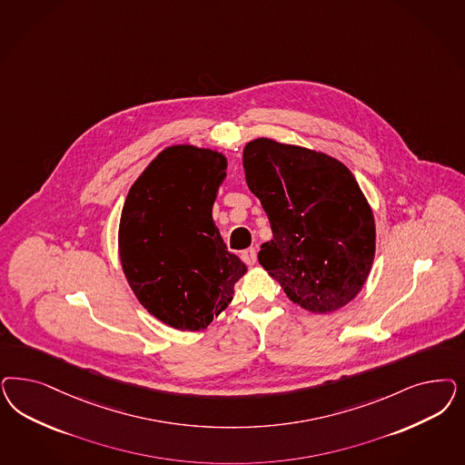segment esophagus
Here are the masks:
<instances>
[{
	"label": "esophagus",
	"instance_id": "34e87169",
	"mask_svg": "<svg viewBox=\"0 0 465 465\" xmlns=\"http://www.w3.org/2000/svg\"><path fill=\"white\" fill-rule=\"evenodd\" d=\"M241 258H242V262L244 263H248V265H255L256 263V250L255 248H248V250H244L242 253H241Z\"/></svg>",
	"mask_w": 465,
	"mask_h": 465
}]
</instances>
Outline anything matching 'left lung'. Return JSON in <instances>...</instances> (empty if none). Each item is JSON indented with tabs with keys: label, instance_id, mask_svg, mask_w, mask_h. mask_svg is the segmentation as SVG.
Here are the masks:
<instances>
[{
	"label": "left lung",
	"instance_id": "8db88e82",
	"mask_svg": "<svg viewBox=\"0 0 465 465\" xmlns=\"http://www.w3.org/2000/svg\"><path fill=\"white\" fill-rule=\"evenodd\" d=\"M242 165L273 234L260 248V265L312 313L354 300L373 265L376 232L352 173L323 152L270 138L246 143Z\"/></svg>",
	"mask_w": 465,
	"mask_h": 465
}]
</instances>
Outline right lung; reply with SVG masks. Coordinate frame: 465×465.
<instances>
[{
  "instance_id": "1",
  "label": "right lung",
  "mask_w": 465,
  "mask_h": 465,
  "mask_svg": "<svg viewBox=\"0 0 465 465\" xmlns=\"http://www.w3.org/2000/svg\"><path fill=\"white\" fill-rule=\"evenodd\" d=\"M225 167L217 150L173 145L147 165L124 200L123 272L140 304L173 329H205L246 273L212 219Z\"/></svg>"
}]
</instances>
